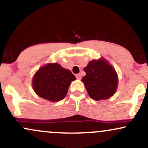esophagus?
I'll return each mask as SVG.
<instances>
[{
    "mask_svg": "<svg viewBox=\"0 0 148 148\" xmlns=\"http://www.w3.org/2000/svg\"><path fill=\"white\" fill-rule=\"evenodd\" d=\"M76 79H81V74H76Z\"/></svg>",
    "mask_w": 148,
    "mask_h": 148,
    "instance_id": "esophagus-1",
    "label": "esophagus"
}]
</instances>
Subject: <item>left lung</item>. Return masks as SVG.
I'll return each mask as SVG.
<instances>
[{
	"mask_svg": "<svg viewBox=\"0 0 148 148\" xmlns=\"http://www.w3.org/2000/svg\"><path fill=\"white\" fill-rule=\"evenodd\" d=\"M84 70L86 75L81 81L92 99L99 101L114 95L118 86V76L114 68L104 59L90 61Z\"/></svg>",
	"mask_w": 148,
	"mask_h": 148,
	"instance_id": "1",
	"label": "left lung"
}]
</instances>
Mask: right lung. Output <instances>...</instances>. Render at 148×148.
Wrapping results in <instances>:
<instances>
[{"mask_svg": "<svg viewBox=\"0 0 148 148\" xmlns=\"http://www.w3.org/2000/svg\"><path fill=\"white\" fill-rule=\"evenodd\" d=\"M76 79L69 69L59 64H47L35 73L33 79V89L40 97L51 101L63 99L71 82Z\"/></svg>", "mask_w": 148, "mask_h": 148, "instance_id": "1", "label": "right lung"}]
</instances>
